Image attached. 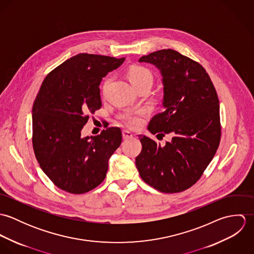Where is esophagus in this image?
<instances>
[{"label":"esophagus","instance_id":"esophagus-1","mask_svg":"<svg viewBox=\"0 0 254 254\" xmlns=\"http://www.w3.org/2000/svg\"><path fill=\"white\" fill-rule=\"evenodd\" d=\"M122 136H123V139L124 140H127V139H131V138H133V134L129 131V130H123V132H122Z\"/></svg>","mask_w":254,"mask_h":254}]
</instances>
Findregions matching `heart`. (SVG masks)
Listing matches in <instances>:
<instances>
[{
	"label": "heart",
	"mask_w": 254,
	"mask_h": 254,
	"mask_svg": "<svg viewBox=\"0 0 254 254\" xmlns=\"http://www.w3.org/2000/svg\"><path fill=\"white\" fill-rule=\"evenodd\" d=\"M128 77L136 90H139L145 86H151L153 81V77L150 70L143 65L131 66L128 70ZM109 81V79L106 80L104 84V89L107 88ZM144 114V110H126L120 114L119 118L127 126L131 128H136L142 124Z\"/></svg>",
	"instance_id": "1"
}]
</instances>
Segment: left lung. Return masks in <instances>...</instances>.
<instances>
[{
    "mask_svg": "<svg viewBox=\"0 0 254 254\" xmlns=\"http://www.w3.org/2000/svg\"><path fill=\"white\" fill-rule=\"evenodd\" d=\"M161 72L164 109L149 121L151 134L172 135L164 146L140 135L136 166L142 179L159 191L173 193L198 181L216 153L221 139L219 100L201 64L167 49L139 60Z\"/></svg>",
    "mask_w": 254,
    "mask_h": 254,
    "instance_id": "1",
    "label": "left lung"
}]
</instances>
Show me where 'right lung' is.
Returning <instances> with one entry per match:
<instances>
[{
  "label": "right lung",
  "mask_w": 254,
  "mask_h": 254,
  "mask_svg": "<svg viewBox=\"0 0 254 254\" xmlns=\"http://www.w3.org/2000/svg\"><path fill=\"white\" fill-rule=\"evenodd\" d=\"M125 58L79 54L44 79L32 109V145L44 173L58 188L85 193L105 180L109 158L122 142L118 127L83 138L89 115L101 109L100 84Z\"/></svg>",
  "instance_id": "obj_1"
}]
</instances>
